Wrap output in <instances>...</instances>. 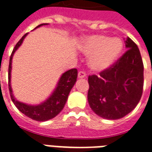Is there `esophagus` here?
<instances>
[{
	"mask_svg": "<svg viewBox=\"0 0 152 152\" xmlns=\"http://www.w3.org/2000/svg\"><path fill=\"white\" fill-rule=\"evenodd\" d=\"M86 77V74L84 72H78V78L79 79H82V78H85Z\"/></svg>",
	"mask_w": 152,
	"mask_h": 152,
	"instance_id": "obj_1",
	"label": "esophagus"
}]
</instances>
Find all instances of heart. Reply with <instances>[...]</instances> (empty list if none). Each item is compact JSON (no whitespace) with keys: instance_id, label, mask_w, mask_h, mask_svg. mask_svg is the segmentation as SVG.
I'll return each mask as SVG.
<instances>
[{"instance_id":"b5f03b06","label":"heart","mask_w":152,"mask_h":152,"mask_svg":"<svg viewBox=\"0 0 152 152\" xmlns=\"http://www.w3.org/2000/svg\"><path fill=\"white\" fill-rule=\"evenodd\" d=\"M124 43L118 37L92 35L84 38L80 45L81 53L88 59V65L94 72H103L110 68L120 57Z\"/></svg>"}]
</instances>
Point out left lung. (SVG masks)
<instances>
[{
	"label": "left lung",
	"instance_id": "left-lung-1",
	"mask_svg": "<svg viewBox=\"0 0 152 152\" xmlns=\"http://www.w3.org/2000/svg\"><path fill=\"white\" fill-rule=\"evenodd\" d=\"M127 52L110 68L88 76V101L91 110L107 120H119L132 111L142 96L143 64L137 45L124 39Z\"/></svg>",
	"mask_w": 152,
	"mask_h": 152
}]
</instances>
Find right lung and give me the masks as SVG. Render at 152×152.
Wrapping results in <instances>:
<instances>
[{"label":"right lung","instance_id":"1","mask_svg":"<svg viewBox=\"0 0 152 152\" xmlns=\"http://www.w3.org/2000/svg\"><path fill=\"white\" fill-rule=\"evenodd\" d=\"M46 25L48 24H41L38 25L36 28ZM27 35L28 33L24 35L21 39L17 42L10 56L9 65V89L10 96L15 106L18 108L20 112H22L26 116L37 121H47L56 117L64 107L69 92L71 91V89L72 88L74 84H76V78H77V70L76 68H72L62 74L58 80L56 87L53 90L52 94L42 103L32 105V104H25V103L17 100L12 93V89L11 86L12 62V57H13L15 52L22 45L23 40H25Z\"/></svg>","mask_w":152,"mask_h":152}]
</instances>
